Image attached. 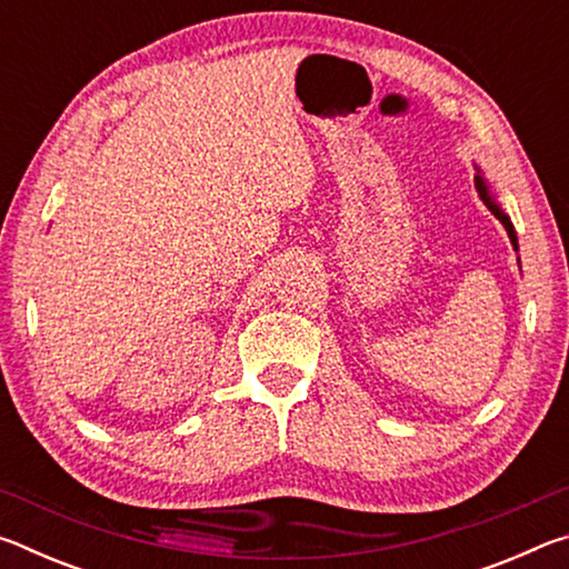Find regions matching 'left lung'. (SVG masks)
<instances>
[{
	"instance_id": "8db88e82",
	"label": "left lung",
	"mask_w": 569,
	"mask_h": 569,
	"mask_svg": "<svg viewBox=\"0 0 569 569\" xmlns=\"http://www.w3.org/2000/svg\"><path fill=\"white\" fill-rule=\"evenodd\" d=\"M475 170H477V176H475V186H477V190H479L481 200H485V203L489 206V210H492V213L499 218V223L505 226L509 240H512V248H515V250H519V243H517V233H515L512 220H509V216L505 213L502 206L497 203V198H495V192H492V186H489V182H487V178H485V172H481V168H479V166H475ZM517 263H519V258H517Z\"/></svg>"
}]
</instances>
